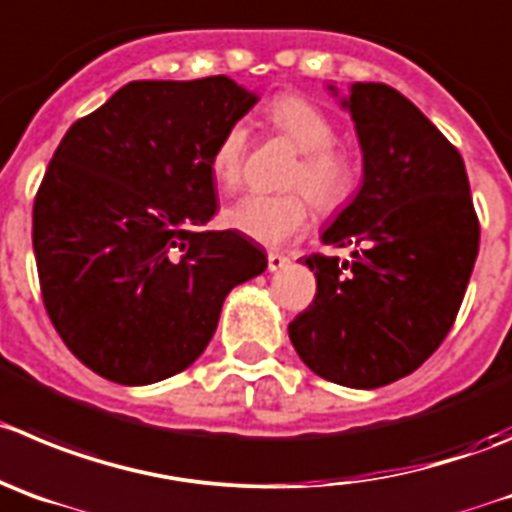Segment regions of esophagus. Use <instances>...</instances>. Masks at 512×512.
<instances>
[{"label":"esophagus","mask_w":512,"mask_h":512,"mask_svg":"<svg viewBox=\"0 0 512 512\" xmlns=\"http://www.w3.org/2000/svg\"><path fill=\"white\" fill-rule=\"evenodd\" d=\"M288 257L280 255V252H267V270L270 272H278L283 270V267H288Z\"/></svg>","instance_id":"obj_1"}]
</instances>
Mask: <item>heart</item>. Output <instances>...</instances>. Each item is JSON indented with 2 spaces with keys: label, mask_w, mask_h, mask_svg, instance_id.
Returning <instances> with one entry per match:
<instances>
[{
  "label": "heart",
  "mask_w": 512,
  "mask_h": 512,
  "mask_svg": "<svg viewBox=\"0 0 512 512\" xmlns=\"http://www.w3.org/2000/svg\"><path fill=\"white\" fill-rule=\"evenodd\" d=\"M270 128L300 151L285 186V194H247L227 209L224 219L232 229L278 247L293 240L310 219V202L323 212L343 207L358 186V161L351 148L336 141L333 118L298 93L272 98L265 108ZM250 131L242 121L229 123L219 133L209 154V171L224 191H234L245 179ZM311 199L308 200L307 197Z\"/></svg>",
  "instance_id": "obj_1"
}]
</instances>
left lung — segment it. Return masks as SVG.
Segmentation results:
<instances>
[{
  "label": "left lung",
  "instance_id": "obj_1",
  "mask_svg": "<svg viewBox=\"0 0 512 512\" xmlns=\"http://www.w3.org/2000/svg\"><path fill=\"white\" fill-rule=\"evenodd\" d=\"M346 108L364 148V186L323 242L353 247V257H303L315 298L288 333L326 381L379 389L417 371L450 333L480 222L460 151L412 100L384 83H356Z\"/></svg>",
  "mask_w": 512,
  "mask_h": 512
}]
</instances>
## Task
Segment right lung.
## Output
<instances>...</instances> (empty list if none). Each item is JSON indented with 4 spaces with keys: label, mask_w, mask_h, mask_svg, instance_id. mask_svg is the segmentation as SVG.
Returning <instances> with one entry per match:
<instances>
[{
    "label": "right lung",
    "mask_w": 512,
    "mask_h": 512,
    "mask_svg": "<svg viewBox=\"0 0 512 512\" xmlns=\"http://www.w3.org/2000/svg\"><path fill=\"white\" fill-rule=\"evenodd\" d=\"M255 95L224 78L133 80L68 128L32 209L42 303L65 346L143 386L202 356L234 285L267 257L214 232L209 154Z\"/></svg>",
    "instance_id": "1"
}]
</instances>
